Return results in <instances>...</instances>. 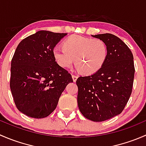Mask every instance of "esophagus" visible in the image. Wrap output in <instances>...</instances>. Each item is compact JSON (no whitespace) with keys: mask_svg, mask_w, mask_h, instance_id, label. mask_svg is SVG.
I'll return each mask as SVG.
<instances>
[{"mask_svg":"<svg viewBox=\"0 0 146 146\" xmlns=\"http://www.w3.org/2000/svg\"><path fill=\"white\" fill-rule=\"evenodd\" d=\"M72 78H73V82H76L78 79V76H75V75H72Z\"/></svg>","mask_w":146,"mask_h":146,"instance_id":"obj_1","label":"esophagus"}]
</instances>
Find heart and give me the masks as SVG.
<instances>
[{
    "instance_id": "1",
    "label": "heart",
    "mask_w": 146,
    "mask_h": 146,
    "mask_svg": "<svg viewBox=\"0 0 146 146\" xmlns=\"http://www.w3.org/2000/svg\"><path fill=\"white\" fill-rule=\"evenodd\" d=\"M52 53L60 67L70 68L75 61L80 72L85 75H92L104 64L108 48L102 39L71 35L64 41L63 47H54Z\"/></svg>"
}]
</instances>
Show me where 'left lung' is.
<instances>
[{
	"label": "left lung",
	"instance_id": "obj_1",
	"mask_svg": "<svg viewBox=\"0 0 146 146\" xmlns=\"http://www.w3.org/2000/svg\"><path fill=\"white\" fill-rule=\"evenodd\" d=\"M92 36L105 42L108 54L98 72L76 80L78 105L85 118L103 121L121 114L129 101L134 78L133 56L127 45L115 35Z\"/></svg>",
	"mask_w": 146,
	"mask_h": 146
}]
</instances>
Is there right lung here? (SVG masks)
Wrapping results in <instances>:
<instances>
[{"instance_id":"1","label":"right lung","mask_w":146,"mask_h":146,"mask_svg":"<svg viewBox=\"0 0 146 146\" xmlns=\"http://www.w3.org/2000/svg\"><path fill=\"white\" fill-rule=\"evenodd\" d=\"M66 33L41 30L20 42L11 61L10 90L20 111L42 119L54 111L61 94L73 82L53 56V49Z\"/></svg>"}]
</instances>
